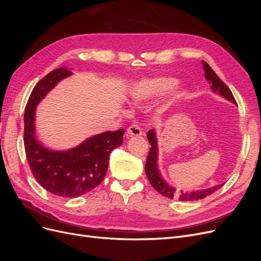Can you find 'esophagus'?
<instances>
[{"mask_svg":"<svg viewBox=\"0 0 261 261\" xmlns=\"http://www.w3.org/2000/svg\"><path fill=\"white\" fill-rule=\"evenodd\" d=\"M141 135H143V130H141V128L136 124L129 126L127 130H126V136H128V137L141 136Z\"/></svg>","mask_w":261,"mask_h":261,"instance_id":"34e87169","label":"esophagus"}]
</instances>
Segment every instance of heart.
<instances>
[{
	"mask_svg": "<svg viewBox=\"0 0 261 261\" xmlns=\"http://www.w3.org/2000/svg\"><path fill=\"white\" fill-rule=\"evenodd\" d=\"M176 80L173 77L159 76L141 80L132 86L129 97L135 101H147L162 96L175 86ZM179 93V91H177Z\"/></svg>",
	"mask_w": 261,
	"mask_h": 261,
	"instance_id": "1",
	"label": "heart"
}]
</instances>
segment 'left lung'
I'll return each mask as SVG.
<instances>
[{
  "label": "left lung",
  "instance_id": "8db88e82",
  "mask_svg": "<svg viewBox=\"0 0 261 261\" xmlns=\"http://www.w3.org/2000/svg\"><path fill=\"white\" fill-rule=\"evenodd\" d=\"M202 66L204 70V78H206V80L209 82V84L211 85L210 86L211 91L220 94L221 97H223L224 99L233 102V103H236L231 90L228 89L226 85L220 80L218 75L213 72V69L209 66L208 63L202 61ZM147 139L151 148H150V151L147 158L145 172L150 181V184H151L155 191L159 192L161 195L168 197L170 199H173L176 197V198H178V200L180 201H195V200H200V199L206 198L207 196L217 192L219 188H221L224 185L223 183V184L215 185L206 189H198V191H191V192L189 191L184 192L180 189L178 192L175 187L170 185L168 181L162 177L160 170L158 168V153H159V149H158V139H156V134L154 129H150L147 133Z\"/></svg>",
  "mask_w": 261,
  "mask_h": 261
}]
</instances>
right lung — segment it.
<instances>
[{"instance_id":"1","label":"right lung","mask_w":261,"mask_h":261,"mask_svg":"<svg viewBox=\"0 0 261 261\" xmlns=\"http://www.w3.org/2000/svg\"><path fill=\"white\" fill-rule=\"evenodd\" d=\"M72 74L67 67H61L44 76L31 92L23 116V144L31 172L44 189L66 198L89 193L103 180L109 155L123 144L124 135V129L106 132L67 150H51L39 143L35 129L37 106L62 80Z\"/></svg>"}]
</instances>
